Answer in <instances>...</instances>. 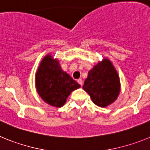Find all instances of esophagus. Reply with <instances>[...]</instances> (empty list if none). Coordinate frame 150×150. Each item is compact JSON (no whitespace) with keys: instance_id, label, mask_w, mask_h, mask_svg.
<instances>
[{"instance_id":"1","label":"esophagus","mask_w":150,"mask_h":150,"mask_svg":"<svg viewBox=\"0 0 150 150\" xmlns=\"http://www.w3.org/2000/svg\"><path fill=\"white\" fill-rule=\"evenodd\" d=\"M77 83H79V84L80 85V86H82V85H83V79H77Z\"/></svg>"}]
</instances>
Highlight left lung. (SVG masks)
Listing matches in <instances>:
<instances>
[{"instance_id": "left-lung-1", "label": "left lung", "mask_w": 150, "mask_h": 150, "mask_svg": "<svg viewBox=\"0 0 150 150\" xmlns=\"http://www.w3.org/2000/svg\"><path fill=\"white\" fill-rule=\"evenodd\" d=\"M83 88L97 106L106 107L113 103L120 94V81L110 61L104 59L94 66L88 71Z\"/></svg>"}]
</instances>
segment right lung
Returning a JSON list of instances; mask_svg holds the SVG:
<instances>
[{"label":"right lung","instance_id":"1","mask_svg":"<svg viewBox=\"0 0 150 150\" xmlns=\"http://www.w3.org/2000/svg\"><path fill=\"white\" fill-rule=\"evenodd\" d=\"M79 87L80 85L62 71L59 61L50 54L41 61L36 74V88L46 104L62 107L70 94Z\"/></svg>","mask_w":150,"mask_h":150}]
</instances>
